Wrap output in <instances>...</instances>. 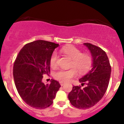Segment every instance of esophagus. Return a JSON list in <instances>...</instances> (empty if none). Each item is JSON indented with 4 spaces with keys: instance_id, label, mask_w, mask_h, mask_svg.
<instances>
[{
    "instance_id": "1",
    "label": "esophagus",
    "mask_w": 124,
    "mask_h": 124,
    "mask_svg": "<svg viewBox=\"0 0 124 124\" xmlns=\"http://www.w3.org/2000/svg\"><path fill=\"white\" fill-rule=\"evenodd\" d=\"M59 83H60V85H61V86H63V85L65 84V83H64V82H60Z\"/></svg>"
}]
</instances>
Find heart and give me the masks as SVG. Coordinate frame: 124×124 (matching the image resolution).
Returning a JSON list of instances; mask_svg holds the SVG:
<instances>
[{
  "instance_id": "obj_1",
  "label": "heart",
  "mask_w": 124,
  "mask_h": 124,
  "mask_svg": "<svg viewBox=\"0 0 124 124\" xmlns=\"http://www.w3.org/2000/svg\"><path fill=\"white\" fill-rule=\"evenodd\" d=\"M61 51L66 54L71 59H72L71 66L72 68L69 70H58L54 73V78L56 80L62 82H69L72 78L77 75V70L79 73L83 74L89 70L92 65V59L90 55L82 54L79 49L73 46H67L62 48ZM58 59L56 52H54L50 58V65L51 67L55 68L57 65Z\"/></svg>"
}]
</instances>
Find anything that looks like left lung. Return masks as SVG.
<instances>
[{"label": "left lung", "instance_id": "obj_1", "mask_svg": "<svg viewBox=\"0 0 124 124\" xmlns=\"http://www.w3.org/2000/svg\"><path fill=\"white\" fill-rule=\"evenodd\" d=\"M92 58V69L79 79L82 86H73L68 95L72 106L79 109H87L96 104L103 98L108 86L111 76L110 64L106 52L92 44L84 43Z\"/></svg>", "mask_w": 124, "mask_h": 124}]
</instances>
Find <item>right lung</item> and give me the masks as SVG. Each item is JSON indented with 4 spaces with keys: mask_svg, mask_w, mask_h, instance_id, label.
<instances>
[{
    "mask_svg": "<svg viewBox=\"0 0 124 124\" xmlns=\"http://www.w3.org/2000/svg\"><path fill=\"white\" fill-rule=\"evenodd\" d=\"M59 44L37 40L25 45L18 53L13 66V78L17 92L28 106L44 109L53 103L60 88L56 80L49 85L42 82L44 74L50 73V58Z\"/></svg>",
    "mask_w": 124,
    "mask_h": 124,
    "instance_id": "obj_1",
    "label": "right lung"
}]
</instances>
